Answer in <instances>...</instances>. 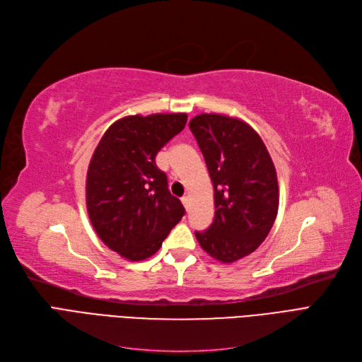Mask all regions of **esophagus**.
Segmentation results:
<instances>
[{
    "mask_svg": "<svg viewBox=\"0 0 362 362\" xmlns=\"http://www.w3.org/2000/svg\"><path fill=\"white\" fill-rule=\"evenodd\" d=\"M181 202H182V205H184L185 209H189V206H190V197H189V196H184V197L181 199Z\"/></svg>",
    "mask_w": 362,
    "mask_h": 362,
    "instance_id": "34e87169",
    "label": "esophagus"
}]
</instances>
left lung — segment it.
Wrapping results in <instances>:
<instances>
[{
    "mask_svg": "<svg viewBox=\"0 0 362 362\" xmlns=\"http://www.w3.org/2000/svg\"><path fill=\"white\" fill-rule=\"evenodd\" d=\"M189 126L213 181L216 205L214 221L196 238L211 257L232 264L253 253L276 221V168L260 136L238 118L201 114Z\"/></svg>",
    "mask_w": 362,
    "mask_h": 362,
    "instance_id": "1",
    "label": "left lung"
}]
</instances>
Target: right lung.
Listing matches in <instances>:
<instances>
[{
	"instance_id": "obj_1",
	"label": "right lung",
	"mask_w": 362,
	"mask_h": 362,
	"mask_svg": "<svg viewBox=\"0 0 362 362\" xmlns=\"http://www.w3.org/2000/svg\"><path fill=\"white\" fill-rule=\"evenodd\" d=\"M187 114L130 115L105 132L86 172V209L110 250L138 262L153 256L185 209L168 189L156 156Z\"/></svg>"
}]
</instances>
